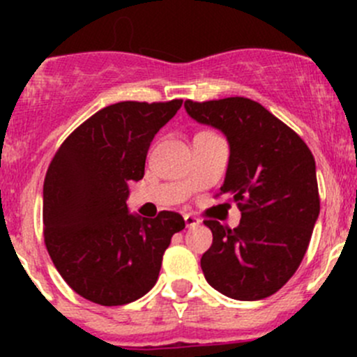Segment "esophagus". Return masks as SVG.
<instances>
[{"instance_id":"34e87169","label":"esophagus","mask_w":357,"mask_h":357,"mask_svg":"<svg viewBox=\"0 0 357 357\" xmlns=\"http://www.w3.org/2000/svg\"><path fill=\"white\" fill-rule=\"evenodd\" d=\"M185 225H186V228H193V226L200 225V219L195 218V215H192V214H185Z\"/></svg>"}]
</instances>
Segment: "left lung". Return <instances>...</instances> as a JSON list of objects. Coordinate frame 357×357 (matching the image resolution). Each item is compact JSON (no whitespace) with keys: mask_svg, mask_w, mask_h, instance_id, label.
<instances>
[{"mask_svg":"<svg viewBox=\"0 0 357 357\" xmlns=\"http://www.w3.org/2000/svg\"><path fill=\"white\" fill-rule=\"evenodd\" d=\"M185 109L228 139L219 195L242 211L233 229L204 221L212 231V245L200 259L205 280L236 301L269 297L297 271L319 215L314 157L297 132L254 100H186Z\"/></svg>","mask_w":357,"mask_h":357,"instance_id":"8db88e82","label":"left lung"}]
</instances>
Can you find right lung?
Instances as JSON below:
<instances>
[{
  "label": "right lung",
  "mask_w": 357,
  "mask_h": 357,
  "mask_svg": "<svg viewBox=\"0 0 357 357\" xmlns=\"http://www.w3.org/2000/svg\"><path fill=\"white\" fill-rule=\"evenodd\" d=\"M181 103L105 107L50 164L43 186L46 248L67 285L95 304H129L152 290L172 235L185 228L178 212L146 219L126 204L131 181L145 174L150 143Z\"/></svg>",
  "instance_id": "right-lung-1"
}]
</instances>
